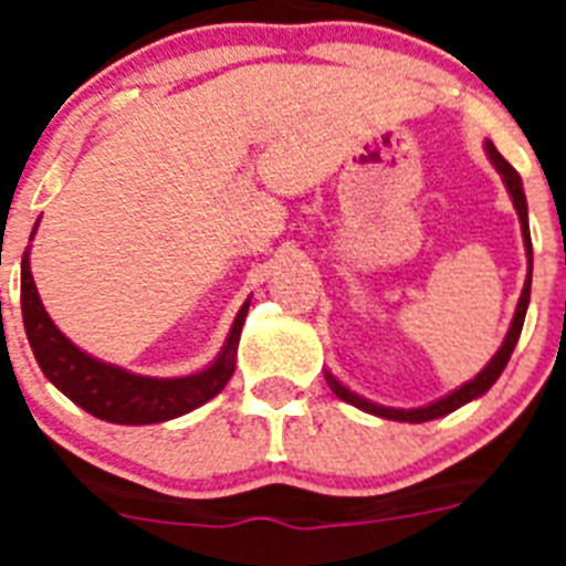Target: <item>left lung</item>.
I'll return each instance as SVG.
<instances>
[{
  "label": "left lung",
  "mask_w": 566,
  "mask_h": 566,
  "mask_svg": "<svg viewBox=\"0 0 566 566\" xmlns=\"http://www.w3.org/2000/svg\"><path fill=\"white\" fill-rule=\"evenodd\" d=\"M484 153H488L490 164L496 167V172L502 175L504 187H507L510 198H513V207H516V214H518V223H522V238H524V252H527V277H524V289H522V297H518L516 303V314H513V319H510V328L507 334H504L502 345H499V352L490 357V363L484 365L482 371L476 374L473 379H468L464 385H459V388H453L451 394H444V397L433 399V402L428 405H419V408H388V405H379V402H371V399L359 397L357 391H352L348 385L339 382L337 377H334L332 371H326V382L328 388L334 391V397H339L343 402L354 405V408H359V411L365 413H374V417L379 419H391V422H431V419H439V417H448V413H453L457 408H462V405L473 402V399L484 397V394L493 388V382H496L499 377H502L504 365H507L510 354H513V348H516L518 337H522V326H524V314H527V306H530V283H533V243H530V221H527V198H524V187H522V178H518V172L513 167H510L507 161H504L502 155H499V149L493 147V142H484Z\"/></svg>",
  "instance_id": "obj_1"
}]
</instances>
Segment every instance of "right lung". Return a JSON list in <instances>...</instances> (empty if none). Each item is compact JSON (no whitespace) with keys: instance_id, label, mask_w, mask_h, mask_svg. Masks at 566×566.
Masks as SVG:
<instances>
[{"instance_id":"add662e5","label":"right lung","mask_w":566,"mask_h":566,"mask_svg":"<svg viewBox=\"0 0 566 566\" xmlns=\"http://www.w3.org/2000/svg\"><path fill=\"white\" fill-rule=\"evenodd\" d=\"M36 229L39 221L30 232V240ZM249 303L252 297L238 308L221 352L212 363L203 365L201 371L184 374V377H144V374L127 371L122 365L93 357L59 332L56 323L44 312V303L30 274V247L22 254V319L39 368L70 402L113 424L167 422L218 397L234 371L240 328L247 319Z\"/></svg>"}]
</instances>
